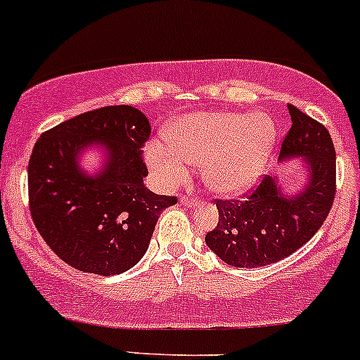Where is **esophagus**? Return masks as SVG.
Returning <instances> with one entry per match:
<instances>
[{
  "mask_svg": "<svg viewBox=\"0 0 360 360\" xmlns=\"http://www.w3.org/2000/svg\"><path fill=\"white\" fill-rule=\"evenodd\" d=\"M179 203L184 205V207H193V205L198 203V200H196L195 196H186V195H183V196H181V198H179Z\"/></svg>",
  "mask_w": 360,
  "mask_h": 360,
  "instance_id": "1",
  "label": "esophagus"
}]
</instances>
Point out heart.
Listing matches in <instances>:
<instances>
[{"label":"heart","mask_w":360,"mask_h":360,"mask_svg":"<svg viewBox=\"0 0 360 360\" xmlns=\"http://www.w3.org/2000/svg\"><path fill=\"white\" fill-rule=\"evenodd\" d=\"M164 138L169 148L152 141L145 153L160 186L177 188L189 177V165H201L207 188L236 196L263 174L276 128L264 114L195 112L169 124Z\"/></svg>","instance_id":"b5f03b06"}]
</instances>
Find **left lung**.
Here are the masks:
<instances>
[{
  "label": "left lung",
  "mask_w": 360,
  "mask_h": 360,
  "mask_svg": "<svg viewBox=\"0 0 360 360\" xmlns=\"http://www.w3.org/2000/svg\"><path fill=\"white\" fill-rule=\"evenodd\" d=\"M289 114L278 160L302 157L309 179L297 195H287L275 177L264 176L244 198L217 200L219 224L205 243L232 266H264L290 256L319 231L333 205L337 155L330 133L295 105L289 104Z\"/></svg>",
  "instance_id": "8db88e82"
}]
</instances>
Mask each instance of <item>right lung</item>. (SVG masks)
Returning a JSON list of instances; mask_svg holds the SVG:
<instances>
[{
	"label": "right lung",
	"instance_id": "obj_1",
	"mask_svg": "<svg viewBox=\"0 0 360 360\" xmlns=\"http://www.w3.org/2000/svg\"><path fill=\"white\" fill-rule=\"evenodd\" d=\"M150 121L131 105H108L42 133L29 160V207L39 234L59 258L80 271L117 275L140 262L162 210L176 196L155 195L143 145ZM101 141L108 160L97 176L77 155Z\"/></svg>",
	"mask_w": 360,
	"mask_h": 360
}]
</instances>
